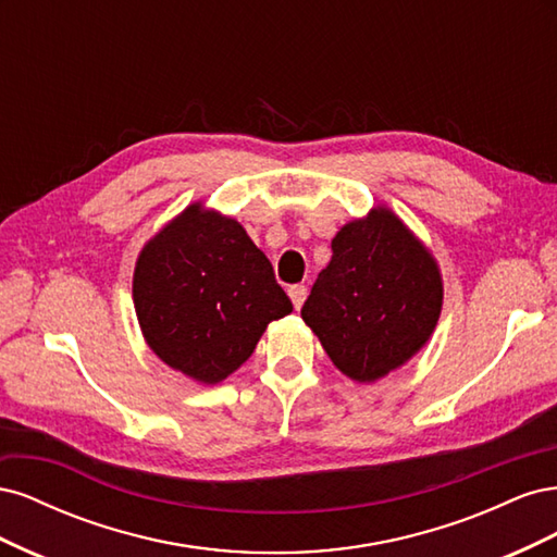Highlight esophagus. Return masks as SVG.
<instances>
[{"label":"esophagus","mask_w":557,"mask_h":557,"mask_svg":"<svg viewBox=\"0 0 557 557\" xmlns=\"http://www.w3.org/2000/svg\"><path fill=\"white\" fill-rule=\"evenodd\" d=\"M288 295L293 299V307L301 309V305H305V299H307V288H305V285H290Z\"/></svg>","instance_id":"1"}]
</instances>
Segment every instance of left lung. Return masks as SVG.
I'll return each mask as SVG.
<instances>
[{
	"mask_svg": "<svg viewBox=\"0 0 557 557\" xmlns=\"http://www.w3.org/2000/svg\"><path fill=\"white\" fill-rule=\"evenodd\" d=\"M442 301L432 252L391 209L376 207L336 232L301 318L339 372L374 383L428 344Z\"/></svg>",
	"mask_w": 557,
	"mask_h": 557,
	"instance_id": "left-lung-1",
	"label": "left lung"
}]
</instances>
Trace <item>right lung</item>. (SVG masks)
<instances>
[{
	"label": "right lung",
	"mask_w": 557,
	"mask_h": 557,
	"mask_svg": "<svg viewBox=\"0 0 557 557\" xmlns=\"http://www.w3.org/2000/svg\"><path fill=\"white\" fill-rule=\"evenodd\" d=\"M132 297L150 350L207 385L237 372L267 325L293 311L246 230L199 201L144 246Z\"/></svg>",
	"instance_id": "obj_1"
}]
</instances>
